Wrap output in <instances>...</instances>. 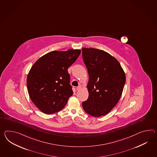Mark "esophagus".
I'll use <instances>...</instances> for the list:
<instances>
[{
    "label": "esophagus",
    "instance_id": "34e87169",
    "mask_svg": "<svg viewBox=\"0 0 157 157\" xmlns=\"http://www.w3.org/2000/svg\"><path fill=\"white\" fill-rule=\"evenodd\" d=\"M81 88H82V87H81L80 86H79L78 87H77V88H76V90H77V91H79V90H80Z\"/></svg>",
    "mask_w": 157,
    "mask_h": 157
}]
</instances>
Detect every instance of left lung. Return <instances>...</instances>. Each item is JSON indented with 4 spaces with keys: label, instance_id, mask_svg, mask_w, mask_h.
<instances>
[{
    "label": "left lung",
    "instance_id": "obj_1",
    "mask_svg": "<svg viewBox=\"0 0 157 157\" xmlns=\"http://www.w3.org/2000/svg\"><path fill=\"white\" fill-rule=\"evenodd\" d=\"M82 57L89 76V95L82 103L83 109L94 117L107 115L121 96L125 73L119 61L104 50L83 48Z\"/></svg>",
    "mask_w": 157,
    "mask_h": 157
}]
</instances>
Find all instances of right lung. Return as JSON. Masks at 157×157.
<instances>
[{"label":"right lung","instance_id":"obj_1","mask_svg":"<svg viewBox=\"0 0 157 157\" xmlns=\"http://www.w3.org/2000/svg\"><path fill=\"white\" fill-rule=\"evenodd\" d=\"M79 49L52 51L40 58L27 76L28 92L32 102L48 115L62 110L73 95L67 69L80 55Z\"/></svg>","mask_w":157,"mask_h":157}]
</instances>
